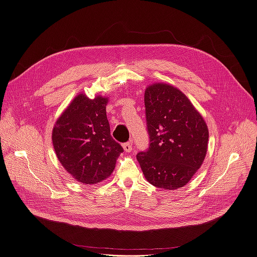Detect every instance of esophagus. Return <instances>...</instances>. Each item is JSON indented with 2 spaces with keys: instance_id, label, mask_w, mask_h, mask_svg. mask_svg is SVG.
<instances>
[{
  "instance_id": "esophagus-1",
  "label": "esophagus",
  "mask_w": 257,
  "mask_h": 257,
  "mask_svg": "<svg viewBox=\"0 0 257 257\" xmlns=\"http://www.w3.org/2000/svg\"><path fill=\"white\" fill-rule=\"evenodd\" d=\"M132 147H133V145H132V142H127L125 144H123V149L125 152H131Z\"/></svg>"
}]
</instances>
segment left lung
Masks as SVG:
<instances>
[{"label": "left lung", "mask_w": 257, "mask_h": 257, "mask_svg": "<svg viewBox=\"0 0 257 257\" xmlns=\"http://www.w3.org/2000/svg\"><path fill=\"white\" fill-rule=\"evenodd\" d=\"M145 107L150 144L136 155L143 173L159 189L182 188L205 160L207 124L190 99L166 83L147 88Z\"/></svg>", "instance_id": "1"}]
</instances>
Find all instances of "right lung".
Instances as JSON below:
<instances>
[{"label":"right lung","mask_w":257,"mask_h":257,"mask_svg":"<svg viewBox=\"0 0 257 257\" xmlns=\"http://www.w3.org/2000/svg\"><path fill=\"white\" fill-rule=\"evenodd\" d=\"M108 99L77 95L52 131L58 160L74 179L84 184L105 180L114 169L123 148L110 135L106 115Z\"/></svg>","instance_id":"right-lung-1"}]
</instances>
